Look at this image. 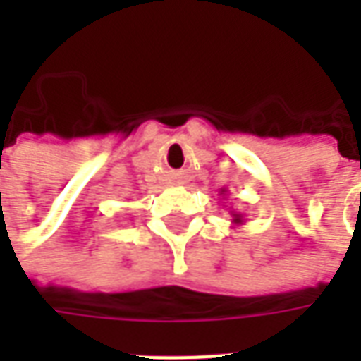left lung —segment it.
<instances>
[{"instance_id": "8db88e82", "label": "left lung", "mask_w": 361, "mask_h": 361, "mask_svg": "<svg viewBox=\"0 0 361 361\" xmlns=\"http://www.w3.org/2000/svg\"><path fill=\"white\" fill-rule=\"evenodd\" d=\"M228 189L222 188L220 189V195H226ZM230 214H232V224H235V226H242L243 222H245V219H243V214L240 211H230Z\"/></svg>"}]
</instances>
